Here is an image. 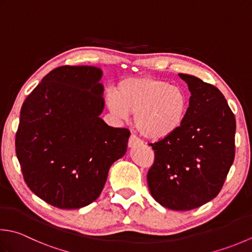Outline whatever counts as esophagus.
<instances>
[{"mask_svg": "<svg viewBox=\"0 0 252 252\" xmlns=\"http://www.w3.org/2000/svg\"><path fill=\"white\" fill-rule=\"evenodd\" d=\"M127 144H129V147H133V146H135V145L142 144V141L136 135L131 134L130 135V139H129V143H127Z\"/></svg>", "mask_w": 252, "mask_h": 252, "instance_id": "1", "label": "esophagus"}]
</instances>
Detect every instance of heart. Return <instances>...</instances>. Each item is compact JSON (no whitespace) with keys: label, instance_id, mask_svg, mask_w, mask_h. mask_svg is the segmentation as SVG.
Returning a JSON list of instances; mask_svg holds the SVG:
<instances>
[{"label":"heart","instance_id":"obj_1","mask_svg":"<svg viewBox=\"0 0 252 252\" xmlns=\"http://www.w3.org/2000/svg\"><path fill=\"white\" fill-rule=\"evenodd\" d=\"M106 102L118 119L134 113V125L143 136L161 141L172 136L186 120L189 99L182 88L151 76L130 77L108 91Z\"/></svg>","mask_w":252,"mask_h":252}]
</instances>
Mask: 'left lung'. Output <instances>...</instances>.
<instances>
[{
	"mask_svg": "<svg viewBox=\"0 0 252 252\" xmlns=\"http://www.w3.org/2000/svg\"><path fill=\"white\" fill-rule=\"evenodd\" d=\"M191 93L186 120L168 139L151 144V194L164 208L189 211L220 193L235 158L236 120L218 88L179 74Z\"/></svg>",
	"mask_w": 252,
	"mask_h": 252,
	"instance_id": "8db88e82",
	"label": "left lung"
}]
</instances>
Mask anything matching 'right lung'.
<instances>
[{
  "label": "right lung",
  "instance_id": "add662e5",
  "mask_svg": "<svg viewBox=\"0 0 252 252\" xmlns=\"http://www.w3.org/2000/svg\"><path fill=\"white\" fill-rule=\"evenodd\" d=\"M102 71L57 67L24 101L16 155L34 194L56 208L80 209L100 195L111 165L125 156L130 131L99 117Z\"/></svg>",
  "mask_w": 252,
  "mask_h": 252
}]
</instances>
